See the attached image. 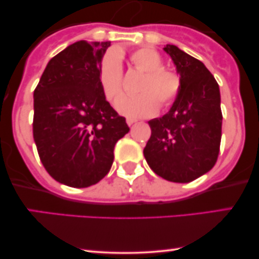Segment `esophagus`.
Returning <instances> with one entry per match:
<instances>
[{"instance_id":"obj_1","label":"esophagus","mask_w":259,"mask_h":259,"mask_svg":"<svg viewBox=\"0 0 259 259\" xmlns=\"http://www.w3.org/2000/svg\"><path fill=\"white\" fill-rule=\"evenodd\" d=\"M134 123H136L135 119H132V118H127V119H126V124H127V125H129V126H132Z\"/></svg>"}]
</instances>
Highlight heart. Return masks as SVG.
Returning <instances> with one entry per match:
<instances>
[{"label":"heart","instance_id":"heart-1","mask_svg":"<svg viewBox=\"0 0 259 259\" xmlns=\"http://www.w3.org/2000/svg\"><path fill=\"white\" fill-rule=\"evenodd\" d=\"M130 62L136 69L145 73L135 96H121L115 108L126 117H150L158 109L168 108L177 101L181 91L180 75L163 67V59L152 49H139L130 55ZM99 82L108 101H114L123 89V65L118 53L108 52L99 68Z\"/></svg>","mask_w":259,"mask_h":259}]
</instances>
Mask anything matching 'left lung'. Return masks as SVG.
I'll list each match as a JSON object with an SVG mask.
<instances>
[{
  "mask_svg": "<svg viewBox=\"0 0 259 259\" xmlns=\"http://www.w3.org/2000/svg\"><path fill=\"white\" fill-rule=\"evenodd\" d=\"M164 51L181 79L179 97L163 117L148 121L151 138L145 158L157 175L190 183L206 174L218 159L222 140L221 92L206 65L174 45Z\"/></svg>",
  "mask_w": 259,
  "mask_h": 259,
  "instance_id": "8db88e82",
  "label": "left lung"
}]
</instances>
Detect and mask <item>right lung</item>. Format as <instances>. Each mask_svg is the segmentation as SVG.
Listing matches in <instances>:
<instances>
[{
  "mask_svg": "<svg viewBox=\"0 0 259 259\" xmlns=\"http://www.w3.org/2000/svg\"><path fill=\"white\" fill-rule=\"evenodd\" d=\"M109 41H78L47 64L34 91L32 135L45 169L55 180L88 187L108 174L114 146L129 133L106 100L99 68Z\"/></svg>",
  "mask_w": 259,
  "mask_h": 259,
  "instance_id": "right-lung-1",
  "label": "right lung"
}]
</instances>
